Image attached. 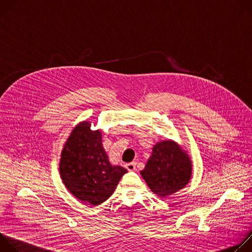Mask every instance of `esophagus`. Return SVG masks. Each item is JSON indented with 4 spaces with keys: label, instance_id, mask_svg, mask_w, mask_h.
I'll return each mask as SVG.
<instances>
[{
    "label": "esophagus",
    "instance_id": "obj_1",
    "mask_svg": "<svg viewBox=\"0 0 252 252\" xmlns=\"http://www.w3.org/2000/svg\"><path fill=\"white\" fill-rule=\"evenodd\" d=\"M126 167L128 171H133L136 169V163L135 162H129L126 164Z\"/></svg>",
    "mask_w": 252,
    "mask_h": 252
}]
</instances>
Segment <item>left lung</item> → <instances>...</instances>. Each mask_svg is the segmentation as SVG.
<instances>
[{"instance_id":"obj_1","label":"left lung","mask_w":252,"mask_h":252,"mask_svg":"<svg viewBox=\"0 0 252 252\" xmlns=\"http://www.w3.org/2000/svg\"><path fill=\"white\" fill-rule=\"evenodd\" d=\"M140 174L153 192L159 197H166L189 184L191 161L175 142L164 140L153 148L152 156Z\"/></svg>"}]
</instances>
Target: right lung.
Instances as JSON below:
<instances>
[{"instance_id": "right-lung-1", "label": "right lung", "mask_w": 252, "mask_h": 252, "mask_svg": "<svg viewBox=\"0 0 252 252\" xmlns=\"http://www.w3.org/2000/svg\"><path fill=\"white\" fill-rule=\"evenodd\" d=\"M127 170L112 165L101 142V133L89 122L71 131L62 152L60 173L68 191L87 204L98 205L115 191Z\"/></svg>"}]
</instances>
